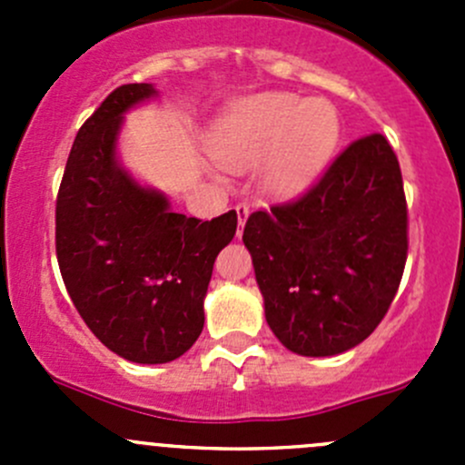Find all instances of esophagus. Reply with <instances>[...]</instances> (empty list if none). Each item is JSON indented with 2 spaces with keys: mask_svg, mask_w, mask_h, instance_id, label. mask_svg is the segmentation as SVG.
Masks as SVG:
<instances>
[{
  "mask_svg": "<svg viewBox=\"0 0 465 465\" xmlns=\"http://www.w3.org/2000/svg\"><path fill=\"white\" fill-rule=\"evenodd\" d=\"M236 213H238V233H242V227H245L247 218H250V206H247V204H238L236 206Z\"/></svg>",
  "mask_w": 465,
  "mask_h": 465,
  "instance_id": "esophagus-1",
  "label": "esophagus"
}]
</instances>
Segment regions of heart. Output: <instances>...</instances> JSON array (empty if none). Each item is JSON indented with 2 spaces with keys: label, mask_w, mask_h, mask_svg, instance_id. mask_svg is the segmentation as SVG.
Wrapping results in <instances>:
<instances>
[{
  "label": "heart",
  "mask_w": 465,
  "mask_h": 465,
  "mask_svg": "<svg viewBox=\"0 0 465 465\" xmlns=\"http://www.w3.org/2000/svg\"><path fill=\"white\" fill-rule=\"evenodd\" d=\"M340 142L341 119L332 103L265 92L227 107L211 133V153L233 173L261 163L262 193L297 200L320 182Z\"/></svg>",
  "instance_id": "obj_1"
}]
</instances>
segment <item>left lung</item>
Segmentation results:
<instances>
[{"mask_svg":"<svg viewBox=\"0 0 465 465\" xmlns=\"http://www.w3.org/2000/svg\"><path fill=\"white\" fill-rule=\"evenodd\" d=\"M242 242L267 326L288 351L328 358L367 340L407 261V203L382 134L358 139L297 203L256 211Z\"/></svg>","mask_w":465,"mask_h":465,"instance_id":"1","label":"left lung"}]
</instances>
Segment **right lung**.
Segmentation results:
<instances>
[{
	"label": "right lung",
	"instance_id": "1",
	"mask_svg": "<svg viewBox=\"0 0 465 465\" xmlns=\"http://www.w3.org/2000/svg\"><path fill=\"white\" fill-rule=\"evenodd\" d=\"M157 96L150 83L116 87L78 130L55 203V254L74 306L110 351L137 364L184 355L204 326L218 252L236 211L213 220L175 213L119 159L125 112Z\"/></svg>",
	"mask_w": 465,
	"mask_h": 465
}]
</instances>
